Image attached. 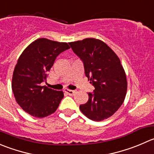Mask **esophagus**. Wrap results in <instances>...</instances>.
I'll return each mask as SVG.
<instances>
[{
    "instance_id": "1",
    "label": "esophagus",
    "mask_w": 154,
    "mask_h": 154,
    "mask_svg": "<svg viewBox=\"0 0 154 154\" xmlns=\"http://www.w3.org/2000/svg\"><path fill=\"white\" fill-rule=\"evenodd\" d=\"M65 92L69 95H74L76 93V90H71V89H66Z\"/></svg>"
}]
</instances>
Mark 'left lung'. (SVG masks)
<instances>
[{
  "label": "left lung",
  "mask_w": 154,
  "mask_h": 154,
  "mask_svg": "<svg viewBox=\"0 0 154 154\" xmlns=\"http://www.w3.org/2000/svg\"><path fill=\"white\" fill-rule=\"evenodd\" d=\"M83 63L85 74L95 87L89 100L80 104L82 113L94 121L110 117L125 99L127 81L118 56L103 41L95 38L69 43Z\"/></svg>",
  "instance_id": "1"
}]
</instances>
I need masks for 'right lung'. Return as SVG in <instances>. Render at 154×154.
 Returning <instances> with one entry per match:
<instances>
[{
  "instance_id": "add662e5",
  "label": "right lung",
  "mask_w": 154,
  "mask_h": 154,
  "mask_svg": "<svg viewBox=\"0 0 154 154\" xmlns=\"http://www.w3.org/2000/svg\"><path fill=\"white\" fill-rule=\"evenodd\" d=\"M67 43L40 38L21 54L13 71L12 89L16 102L26 113L37 118L52 114L64 97L62 91L41 86L56 57L68 50Z\"/></svg>"
}]
</instances>
